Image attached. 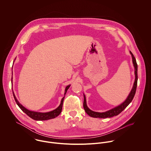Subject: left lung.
Instances as JSON below:
<instances>
[{
    "label": "left lung",
    "mask_w": 151,
    "mask_h": 151,
    "mask_svg": "<svg viewBox=\"0 0 151 151\" xmlns=\"http://www.w3.org/2000/svg\"><path fill=\"white\" fill-rule=\"evenodd\" d=\"M131 57H132V63L134 66V73H135V81L134 83L132 86V88L130 93H129L128 96H127V99L125 100V101L119 105L118 106L115 107L113 109H111L107 111L103 112V113H99V112H96L94 111L91 110V109L88 107L87 104H86V99L85 94H83L84 96V101H83V108L85 109V111L86 113L91 117L94 118H100V119H106V118H110L119 115L121 112H122L128 105L132 101L135 92H136V89H137V81H138V65L136 62V60L132 54V53L130 51L129 52Z\"/></svg>",
    "instance_id": "8db88e82"
}]
</instances>
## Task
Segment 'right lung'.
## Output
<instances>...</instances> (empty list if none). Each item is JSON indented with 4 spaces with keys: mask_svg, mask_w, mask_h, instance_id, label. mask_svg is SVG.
Here are the masks:
<instances>
[{
    "mask_svg": "<svg viewBox=\"0 0 151 151\" xmlns=\"http://www.w3.org/2000/svg\"><path fill=\"white\" fill-rule=\"evenodd\" d=\"M12 75H13V73H12ZM12 79H13V77L12 76V82H13ZM70 86V85H69L66 87L65 90L64 96L61 99L60 105L56 109H55L52 111H51L50 112H47V113L37 112V111H30V110L27 109L23 105H22L19 103V101L17 100V99H16V97L15 96V94H14L13 91V96H14V98L15 99V101H16L17 104L18 105V106L20 108V109L24 113H25L28 116H29L32 119L37 121L48 120H50V119H54V118H55L56 117H57L58 116H59L60 114V113L62 111V105H63V100H64L65 94L66 93V91H68V89L69 88Z\"/></svg>",
    "mask_w": 151,
    "mask_h": 151,
    "instance_id": "1",
    "label": "right lung"
}]
</instances>
